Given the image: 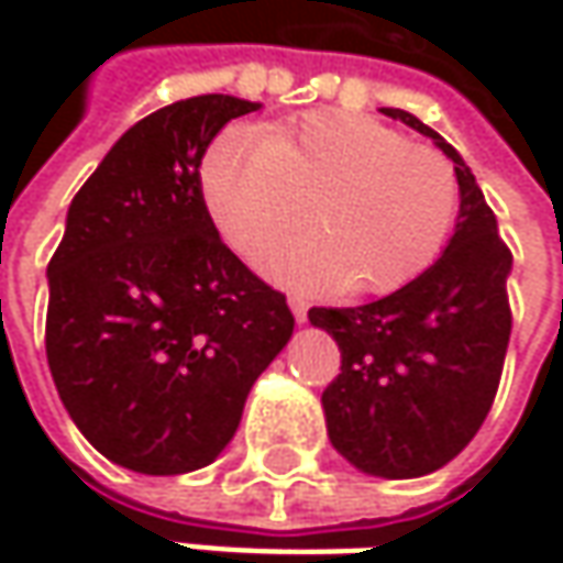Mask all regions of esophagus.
Returning <instances> with one entry per match:
<instances>
[{
    "label": "esophagus",
    "mask_w": 563,
    "mask_h": 563,
    "mask_svg": "<svg viewBox=\"0 0 563 563\" xmlns=\"http://www.w3.org/2000/svg\"><path fill=\"white\" fill-rule=\"evenodd\" d=\"M288 307H291V313L297 322H307V310H310V303H307L303 297L291 294V297H288Z\"/></svg>",
    "instance_id": "34e87169"
}]
</instances>
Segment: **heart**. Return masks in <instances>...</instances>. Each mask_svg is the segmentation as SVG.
I'll list each match as a JSON object with an SVG mask.
<instances>
[{
	"mask_svg": "<svg viewBox=\"0 0 563 563\" xmlns=\"http://www.w3.org/2000/svg\"><path fill=\"white\" fill-rule=\"evenodd\" d=\"M200 197L219 238L256 256L307 222L313 238L272 250L285 285L351 294L404 288L435 263L461 209L454 165L439 150L351 112H310L256 137L222 131L200 159Z\"/></svg>",
	"mask_w": 563,
	"mask_h": 563,
	"instance_id": "obj_1",
	"label": "heart"
}]
</instances>
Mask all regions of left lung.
I'll return each instance as SVG.
<instances>
[{"instance_id": "8db88e82", "label": "left lung", "mask_w": 563, "mask_h": 563, "mask_svg": "<svg viewBox=\"0 0 563 563\" xmlns=\"http://www.w3.org/2000/svg\"><path fill=\"white\" fill-rule=\"evenodd\" d=\"M454 163L461 212L444 253L395 294L363 307H313L335 338L341 373L322 391L335 451L360 473L417 479L454 461L492 410L510 341L514 266L470 165L439 131L382 109Z\"/></svg>"}]
</instances>
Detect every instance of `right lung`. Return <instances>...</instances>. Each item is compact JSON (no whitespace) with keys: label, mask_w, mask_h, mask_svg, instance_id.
Returning <instances> with one entry per match:
<instances>
[{"label":"right lung","mask_w":563,"mask_h":563,"mask_svg":"<svg viewBox=\"0 0 563 563\" xmlns=\"http://www.w3.org/2000/svg\"><path fill=\"white\" fill-rule=\"evenodd\" d=\"M260 102L206 93L128 128L75 194L49 260L58 398L112 464L178 476L234 439L253 382L291 341L285 294L222 244L200 159Z\"/></svg>","instance_id":"obj_1"}]
</instances>
